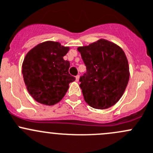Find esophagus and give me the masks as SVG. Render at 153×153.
Listing matches in <instances>:
<instances>
[{
    "instance_id": "1",
    "label": "esophagus",
    "mask_w": 153,
    "mask_h": 153,
    "mask_svg": "<svg viewBox=\"0 0 153 153\" xmlns=\"http://www.w3.org/2000/svg\"><path fill=\"white\" fill-rule=\"evenodd\" d=\"M79 78H80L79 75H76V76H75V79H76V81H79Z\"/></svg>"
}]
</instances>
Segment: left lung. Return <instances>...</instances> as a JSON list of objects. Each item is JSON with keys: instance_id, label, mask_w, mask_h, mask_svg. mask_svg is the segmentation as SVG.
<instances>
[{"instance_id": "obj_1", "label": "left lung", "mask_w": 153, "mask_h": 153, "mask_svg": "<svg viewBox=\"0 0 153 153\" xmlns=\"http://www.w3.org/2000/svg\"><path fill=\"white\" fill-rule=\"evenodd\" d=\"M78 50L86 67L79 79L84 100L95 109L111 107L121 98L129 81V64L124 50L105 39L79 47Z\"/></svg>"}]
</instances>
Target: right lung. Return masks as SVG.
I'll return each mask as SVG.
<instances>
[{"label": "right lung", "mask_w": 153, "mask_h": 153, "mask_svg": "<svg viewBox=\"0 0 153 153\" xmlns=\"http://www.w3.org/2000/svg\"><path fill=\"white\" fill-rule=\"evenodd\" d=\"M69 47L45 41L32 48L22 64L24 83L31 96L40 104L52 106L59 102L75 77L69 73L70 64L64 60Z\"/></svg>", "instance_id": "add662e5"}]
</instances>
